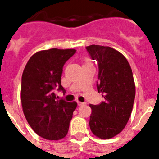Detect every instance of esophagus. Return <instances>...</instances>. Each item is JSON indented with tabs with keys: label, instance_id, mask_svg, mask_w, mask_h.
Segmentation results:
<instances>
[{
	"label": "esophagus",
	"instance_id": "1",
	"mask_svg": "<svg viewBox=\"0 0 159 159\" xmlns=\"http://www.w3.org/2000/svg\"><path fill=\"white\" fill-rule=\"evenodd\" d=\"M86 102H77V105L78 106H84V105H86Z\"/></svg>",
	"mask_w": 159,
	"mask_h": 159
}]
</instances>
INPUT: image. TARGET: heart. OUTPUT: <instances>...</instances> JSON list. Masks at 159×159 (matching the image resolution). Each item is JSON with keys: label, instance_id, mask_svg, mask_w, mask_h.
<instances>
[{"label": "heart", "instance_id": "b5f03b06", "mask_svg": "<svg viewBox=\"0 0 159 159\" xmlns=\"http://www.w3.org/2000/svg\"><path fill=\"white\" fill-rule=\"evenodd\" d=\"M88 62H90V61H89V60H88V59H87V60H86V63H88Z\"/></svg>", "mask_w": 159, "mask_h": 159}]
</instances>
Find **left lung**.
I'll return each mask as SVG.
<instances>
[{"instance_id": "obj_1", "label": "left lung", "mask_w": 159, "mask_h": 159, "mask_svg": "<svg viewBox=\"0 0 159 159\" xmlns=\"http://www.w3.org/2000/svg\"><path fill=\"white\" fill-rule=\"evenodd\" d=\"M98 66V92L104 101L90 104L89 126L95 136L109 139L121 133L128 123L135 98L133 71L124 56L110 47L91 45L86 47Z\"/></svg>"}]
</instances>
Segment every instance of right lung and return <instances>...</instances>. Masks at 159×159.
Returning <instances> with one entry per match:
<instances>
[{"label": "right lung", "instance_id": "right-lung-1", "mask_svg": "<svg viewBox=\"0 0 159 159\" xmlns=\"http://www.w3.org/2000/svg\"><path fill=\"white\" fill-rule=\"evenodd\" d=\"M75 49L40 51L31 57L21 77L20 100L29 125L40 137L59 140L67 134L77 102L57 100L55 92L66 91L61 77L64 64Z\"/></svg>", "mask_w": 159, "mask_h": 159}]
</instances>
